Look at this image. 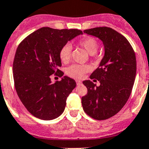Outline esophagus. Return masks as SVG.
I'll list each match as a JSON object with an SVG mask.
<instances>
[{
	"label": "esophagus",
	"mask_w": 149,
	"mask_h": 149,
	"mask_svg": "<svg viewBox=\"0 0 149 149\" xmlns=\"http://www.w3.org/2000/svg\"><path fill=\"white\" fill-rule=\"evenodd\" d=\"M76 84H77V85H81V84H82V82L80 80H77L76 81Z\"/></svg>",
	"instance_id": "34e87169"
}]
</instances>
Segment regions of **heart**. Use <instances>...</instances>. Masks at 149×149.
<instances>
[{"instance_id": "1", "label": "heart", "mask_w": 149, "mask_h": 149, "mask_svg": "<svg viewBox=\"0 0 149 149\" xmlns=\"http://www.w3.org/2000/svg\"><path fill=\"white\" fill-rule=\"evenodd\" d=\"M77 45L84 48L89 55H94L98 50V43L95 39L93 37H85L80 39L77 42ZM72 46L65 45L61 48L60 51V59L63 63H68L72 56ZM90 70L89 65L74 64L66 69V74L69 77L74 78H81Z\"/></svg>"}]
</instances>
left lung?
Wrapping results in <instances>:
<instances>
[{
	"instance_id": "8db88e82",
	"label": "left lung",
	"mask_w": 149,
	"mask_h": 149,
	"mask_svg": "<svg viewBox=\"0 0 149 149\" xmlns=\"http://www.w3.org/2000/svg\"><path fill=\"white\" fill-rule=\"evenodd\" d=\"M84 33L102 42L104 54L90 75L99 81L100 86L89 80L83 81L88 92L81 103L88 116L104 120L120 111L130 97L136 77V56L127 39L110 27H95Z\"/></svg>"
}]
</instances>
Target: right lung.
I'll list each match as a JSON object with an SVG mask.
<instances>
[{
    "label": "right lung",
    "instance_id": "obj_1",
    "mask_svg": "<svg viewBox=\"0 0 149 149\" xmlns=\"http://www.w3.org/2000/svg\"><path fill=\"white\" fill-rule=\"evenodd\" d=\"M83 32L77 29L42 27L22 41L15 52L13 72L17 94L27 110L36 118L51 120L65 110L66 99L76 86L74 80L63 76L53 83L51 75L63 72L60 51L68 41Z\"/></svg>",
    "mask_w": 149,
    "mask_h": 149
}]
</instances>
